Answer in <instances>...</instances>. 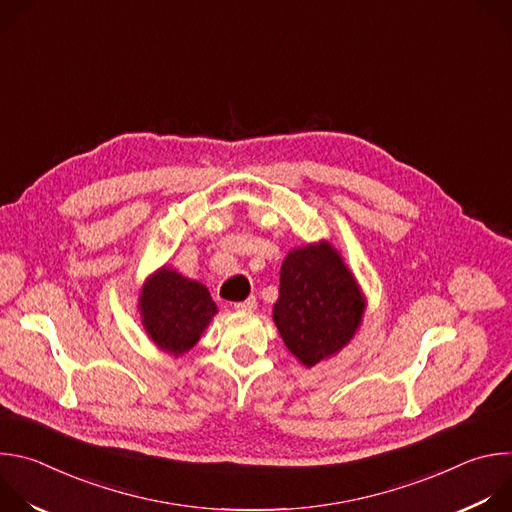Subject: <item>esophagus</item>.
Wrapping results in <instances>:
<instances>
[{
    "label": "esophagus",
    "mask_w": 512,
    "mask_h": 512,
    "mask_svg": "<svg viewBox=\"0 0 512 512\" xmlns=\"http://www.w3.org/2000/svg\"><path fill=\"white\" fill-rule=\"evenodd\" d=\"M257 308V300L251 296V298H247L245 302H237L235 304V310H239V312H253Z\"/></svg>",
    "instance_id": "obj_1"
}]
</instances>
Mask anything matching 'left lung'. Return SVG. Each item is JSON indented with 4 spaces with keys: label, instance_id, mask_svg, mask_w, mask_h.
<instances>
[{
    "label": "left lung",
    "instance_id": "8db88e82",
    "mask_svg": "<svg viewBox=\"0 0 512 512\" xmlns=\"http://www.w3.org/2000/svg\"><path fill=\"white\" fill-rule=\"evenodd\" d=\"M362 312L360 289L332 245H308L285 257L273 320L306 367L336 354L354 336Z\"/></svg>",
    "mask_w": 512,
    "mask_h": 512
}]
</instances>
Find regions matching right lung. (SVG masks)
Returning a JSON list of instances; mask_svg holds the SVG:
<instances>
[{
  "instance_id": "1",
  "label": "right lung",
  "mask_w": 512,
  "mask_h": 512,
  "mask_svg": "<svg viewBox=\"0 0 512 512\" xmlns=\"http://www.w3.org/2000/svg\"><path fill=\"white\" fill-rule=\"evenodd\" d=\"M139 310L150 338L172 354L190 350L216 314V306L202 283L168 267L145 283Z\"/></svg>"
}]
</instances>
